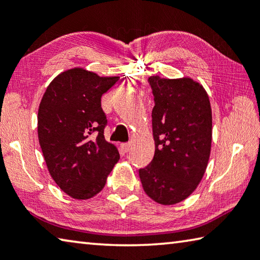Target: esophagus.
<instances>
[{"label": "esophagus", "instance_id": "obj_1", "mask_svg": "<svg viewBox=\"0 0 260 260\" xmlns=\"http://www.w3.org/2000/svg\"><path fill=\"white\" fill-rule=\"evenodd\" d=\"M121 149L125 151V152H127L128 151L129 149H131V143L129 142H127V143H122L121 145Z\"/></svg>", "mask_w": 260, "mask_h": 260}]
</instances>
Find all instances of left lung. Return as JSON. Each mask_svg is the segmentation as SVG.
<instances>
[{"instance_id": "8db88e82", "label": "left lung", "mask_w": 260, "mask_h": 260, "mask_svg": "<svg viewBox=\"0 0 260 260\" xmlns=\"http://www.w3.org/2000/svg\"><path fill=\"white\" fill-rule=\"evenodd\" d=\"M152 109L154 158L140 169L142 187L160 205L180 203L200 183L212 145V109L207 92L191 78H148Z\"/></svg>"}]
</instances>
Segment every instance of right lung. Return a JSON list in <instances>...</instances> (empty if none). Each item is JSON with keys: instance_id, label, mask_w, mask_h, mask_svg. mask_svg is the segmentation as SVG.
Here are the masks:
<instances>
[{"instance_id": "right-lung-1", "label": "right lung", "mask_w": 260, "mask_h": 260, "mask_svg": "<svg viewBox=\"0 0 260 260\" xmlns=\"http://www.w3.org/2000/svg\"><path fill=\"white\" fill-rule=\"evenodd\" d=\"M119 77L82 68L61 73L47 86L38 110V138L52 178L75 199H89L105 186L120 156L106 141L101 98Z\"/></svg>"}]
</instances>
